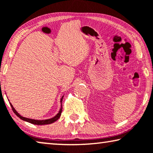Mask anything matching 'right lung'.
Returning a JSON list of instances; mask_svg holds the SVG:
<instances>
[{"label": "right lung", "mask_w": 153, "mask_h": 153, "mask_svg": "<svg viewBox=\"0 0 153 153\" xmlns=\"http://www.w3.org/2000/svg\"><path fill=\"white\" fill-rule=\"evenodd\" d=\"M64 96H62L61 99H60V104H61V107H60V110L59 111V112L54 117L49 118V119H45V120H36V119H32V118H26V117H24V116H21L20 114H19L18 111L16 110V109L13 108V106L12 105V104L9 102L10 103V105L11 106V108L12 110H13V112L16 114L18 116L19 118H20V119L23 120L24 121H26V122L28 123H30L31 124H33V125H48V124H51V123H54L55 121H56L59 118H60V115H61V112H62V98H63ZM9 100V99H8Z\"/></svg>", "instance_id": "right-lung-1"}]
</instances>
